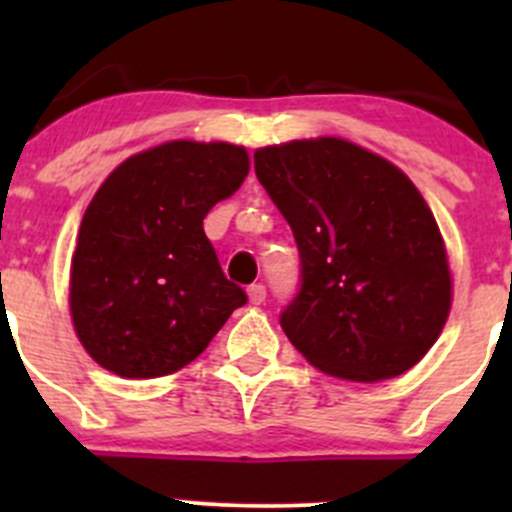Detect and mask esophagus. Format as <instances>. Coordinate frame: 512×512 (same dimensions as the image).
Returning <instances> with one entry per match:
<instances>
[{
  "mask_svg": "<svg viewBox=\"0 0 512 512\" xmlns=\"http://www.w3.org/2000/svg\"><path fill=\"white\" fill-rule=\"evenodd\" d=\"M247 297H250L252 304L265 302V297H267L265 285H250V287H247Z\"/></svg>",
  "mask_w": 512,
  "mask_h": 512,
  "instance_id": "esophagus-1",
  "label": "esophagus"
}]
</instances>
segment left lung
<instances>
[{"label": "left lung", "mask_w": 512, "mask_h": 512, "mask_svg": "<svg viewBox=\"0 0 512 512\" xmlns=\"http://www.w3.org/2000/svg\"><path fill=\"white\" fill-rule=\"evenodd\" d=\"M255 173L302 262L280 317L294 349L324 374L369 384L418 364L451 312V272L404 170L327 136L260 148Z\"/></svg>", "instance_id": "1"}]
</instances>
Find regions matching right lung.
<instances>
[{
	"instance_id": "right-lung-1",
	"label": "right lung",
	"mask_w": 512,
	"mask_h": 512,
	"mask_svg": "<svg viewBox=\"0 0 512 512\" xmlns=\"http://www.w3.org/2000/svg\"><path fill=\"white\" fill-rule=\"evenodd\" d=\"M247 170L242 146L170 141L103 180L81 220L69 287L74 329L96 364L126 379L173 374L247 302L203 230Z\"/></svg>"
}]
</instances>
